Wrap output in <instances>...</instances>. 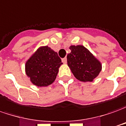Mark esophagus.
I'll list each match as a JSON object with an SVG mask.
<instances>
[{"mask_svg": "<svg viewBox=\"0 0 126 126\" xmlns=\"http://www.w3.org/2000/svg\"><path fill=\"white\" fill-rule=\"evenodd\" d=\"M62 61H63V63H67V59L66 58H63L62 59Z\"/></svg>", "mask_w": 126, "mask_h": 126, "instance_id": "1", "label": "esophagus"}]
</instances>
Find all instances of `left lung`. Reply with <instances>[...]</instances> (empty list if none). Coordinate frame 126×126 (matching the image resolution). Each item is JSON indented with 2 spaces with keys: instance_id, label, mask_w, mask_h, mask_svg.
Here are the masks:
<instances>
[{
  "instance_id": "obj_1",
  "label": "left lung",
  "mask_w": 126,
  "mask_h": 126,
  "mask_svg": "<svg viewBox=\"0 0 126 126\" xmlns=\"http://www.w3.org/2000/svg\"><path fill=\"white\" fill-rule=\"evenodd\" d=\"M67 56V65L79 81L92 82L102 70V65L83 45H70Z\"/></svg>"
}]
</instances>
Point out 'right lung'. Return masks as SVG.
Masks as SVG:
<instances>
[{"instance_id":"right-lung-1","label":"right lung","mask_w":126,"mask_h":126,"mask_svg":"<svg viewBox=\"0 0 126 126\" xmlns=\"http://www.w3.org/2000/svg\"><path fill=\"white\" fill-rule=\"evenodd\" d=\"M63 64L57 52L48 46H41L25 63V73L32 84L46 87L56 79Z\"/></svg>"}]
</instances>
